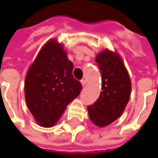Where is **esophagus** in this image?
Segmentation results:
<instances>
[{"label":"esophagus","mask_w":158,"mask_h":158,"mask_svg":"<svg viewBox=\"0 0 158 158\" xmlns=\"http://www.w3.org/2000/svg\"><path fill=\"white\" fill-rule=\"evenodd\" d=\"M81 83H82L83 86H85V85H86V81H85V80H82V81H81Z\"/></svg>","instance_id":"esophagus-1"}]
</instances>
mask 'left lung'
Here are the masks:
<instances>
[{
	"label": "left lung",
	"mask_w": 158,
	"mask_h": 158,
	"mask_svg": "<svg viewBox=\"0 0 158 158\" xmlns=\"http://www.w3.org/2000/svg\"><path fill=\"white\" fill-rule=\"evenodd\" d=\"M101 73L99 99L87 107L91 121L98 127H105L122 115L131 96V82L121 56L105 49L96 56Z\"/></svg>",
	"instance_id": "1"
}]
</instances>
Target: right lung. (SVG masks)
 Segmentation results:
<instances>
[{"label":"right lung","mask_w":158,"mask_h":158,"mask_svg":"<svg viewBox=\"0 0 158 158\" xmlns=\"http://www.w3.org/2000/svg\"><path fill=\"white\" fill-rule=\"evenodd\" d=\"M73 63L64 45L51 39L38 52L25 79L28 109L37 123L54 126L67 105L81 92L82 84L73 76Z\"/></svg>","instance_id":"add662e5"}]
</instances>
